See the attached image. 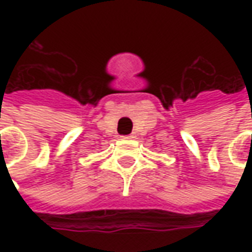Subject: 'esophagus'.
I'll return each mask as SVG.
<instances>
[{
	"label": "esophagus",
	"mask_w": 252,
	"mask_h": 252,
	"mask_svg": "<svg viewBox=\"0 0 252 252\" xmlns=\"http://www.w3.org/2000/svg\"><path fill=\"white\" fill-rule=\"evenodd\" d=\"M121 137H123V139H132L133 136H132V135H126V136H121Z\"/></svg>",
	"instance_id": "34e87169"
}]
</instances>
